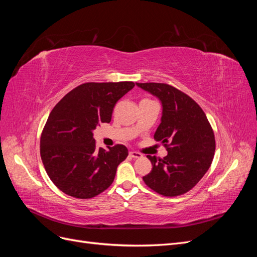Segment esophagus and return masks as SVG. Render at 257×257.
I'll return each mask as SVG.
<instances>
[{
  "mask_svg": "<svg viewBox=\"0 0 257 257\" xmlns=\"http://www.w3.org/2000/svg\"><path fill=\"white\" fill-rule=\"evenodd\" d=\"M130 155H131V157L133 158V159H139V158L143 157L142 153L136 152V151H130Z\"/></svg>",
  "mask_w": 257,
  "mask_h": 257,
  "instance_id": "34e87169",
  "label": "esophagus"
}]
</instances>
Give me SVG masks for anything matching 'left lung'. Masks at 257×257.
I'll list each match as a JSON object with an SVG mask.
<instances>
[{
	"label": "left lung",
	"instance_id": "1",
	"mask_svg": "<svg viewBox=\"0 0 257 257\" xmlns=\"http://www.w3.org/2000/svg\"><path fill=\"white\" fill-rule=\"evenodd\" d=\"M138 87L160 98L162 122L154 134L168 154L148 155L152 170L143 177L147 186L163 196L185 194L195 186L211 165L215 138L206 113L188 94L167 83L146 82Z\"/></svg>",
	"mask_w": 257,
	"mask_h": 257
}]
</instances>
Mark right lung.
<instances>
[{"mask_svg":"<svg viewBox=\"0 0 257 257\" xmlns=\"http://www.w3.org/2000/svg\"><path fill=\"white\" fill-rule=\"evenodd\" d=\"M134 85L133 81L85 82L53 107L42 132L41 158L59 190L88 199L111 185L127 148L118 144L97 149L92 131L111 121L114 105Z\"/></svg>","mask_w":257,"mask_h":257,"instance_id":"1","label":"right lung"}]
</instances>
